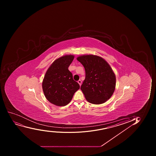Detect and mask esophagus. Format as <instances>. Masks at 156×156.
Masks as SVG:
<instances>
[{"label": "esophagus", "mask_w": 156, "mask_h": 156, "mask_svg": "<svg viewBox=\"0 0 156 156\" xmlns=\"http://www.w3.org/2000/svg\"><path fill=\"white\" fill-rule=\"evenodd\" d=\"M78 83H79V85H80V86H81V83H82V81H81V80H79L78 81Z\"/></svg>", "instance_id": "obj_1"}]
</instances>
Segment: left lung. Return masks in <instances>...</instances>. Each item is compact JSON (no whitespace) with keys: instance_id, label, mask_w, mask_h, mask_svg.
<instances>
[{"instance_id":"8db88e82","label":"left lung","mask_w":156,"mask_h":156,"mask_svg":"<svg viewBox=\"0 0 156 156\" xmlns=\"http://www.w3.org/2000/svg\"><path fill=\"white\" fill-rule=\"evenodd\" d=\"M85 69V78L81 90L88 102L100 104L112 96L116 85V77L106 60L94 55L77 58Z\"/></svg>"}]
</instances>
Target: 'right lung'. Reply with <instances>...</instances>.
I'll return each mask as SVG.
<instances>
[{
    "instance_id": "add662e5",
    "label": "right lung",
    "mask_w": 156,
    "mask_h": 156,
    "mask_svg": "<svg viewBox=\"0 0 156 156\" xmlns=\"http://www.w3.org/2000/svg\"><path fill=\"white\" fill-rule=\"evenodd\" d=\"M74 56L66 55L56 59L45 74L42 87L45 97L50 103L64 106L69 103L80 85L68 69Z\"/></svg>"
}]
</instances>
